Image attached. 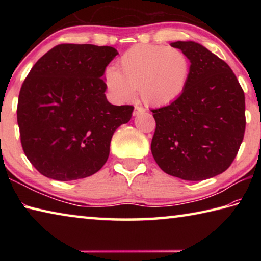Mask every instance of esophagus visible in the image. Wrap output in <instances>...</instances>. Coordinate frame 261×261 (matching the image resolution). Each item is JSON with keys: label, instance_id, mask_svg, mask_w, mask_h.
Masks as SVG:
<instances>
[{"label": "esophagus", "instance_id": "1", "mask_svg": "<svg viewBox=\"0 0 261 261\" xmlns=\"http://www.w3.org/2000/svg\"><path fill=\"white\" fill-rule=\"evenodd\" d=\"M143 113H145V108L140 107V106H136L135 110H134V116H137V115L143 114Z\"/></svg>", "mask_w": 261, "mask_h": 261}]
</instances>
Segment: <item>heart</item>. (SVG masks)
<instances>
[{"label": "heart", "instance_id": "obj_1", "mask_svg": "<svg viewBox=\"0 0 261 261\" xmlns=\"http://www.w3.org/2000/svg\"><path fill=\"white\" fill-rule=\"evenodd\" d=\"M117 70H105V83L118 102H131L139 88L141 99L149 106L175 102L188 85L191 63L178 48L160 45H136L118 61Z\"/></svg>", "mask_w": 261, "mask_h": 261}]
</instances>
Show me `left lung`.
Masks as SVG:
<instances>
[{"label":"left lung","mask_w":261,"mask_h":261,"mask_svg":"<svg viewBox=\"0 0 261 261\" xmlns=\"http://www.w3.org/2000/svg\"><path fill=\"white\" fill-rule=\"evenodd\" d=\"M191 63L188 85L175 102L153 109L151 151L168 175L204 180L230 167L244 138L245 96L230 67L194 41H176Z\"/></svg>","instance_id":"left-lung-1"}]
</instances>
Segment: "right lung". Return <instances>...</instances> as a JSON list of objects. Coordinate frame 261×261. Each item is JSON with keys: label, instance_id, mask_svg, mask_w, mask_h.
I'll list each match as a JSON object with an SVG mask.
<instances>
[{"label": "right lung", "instance_id": "obj_1", "mask_svg": "<svg viewBox=\"0 0 261 261\" xmlns=\"http://www.w3.org/2000/svg\"><path fill=\"white\" fill-rule=\"evenodd\" d=\"M109 46L63 43L46 53L21 85L17 122L29 161L56 180L85 178L109 156L115 130L131 120L132 106L108 102Z\"/></svg>", "mask_w": 261, "mask_h": 261}]
</instances>
